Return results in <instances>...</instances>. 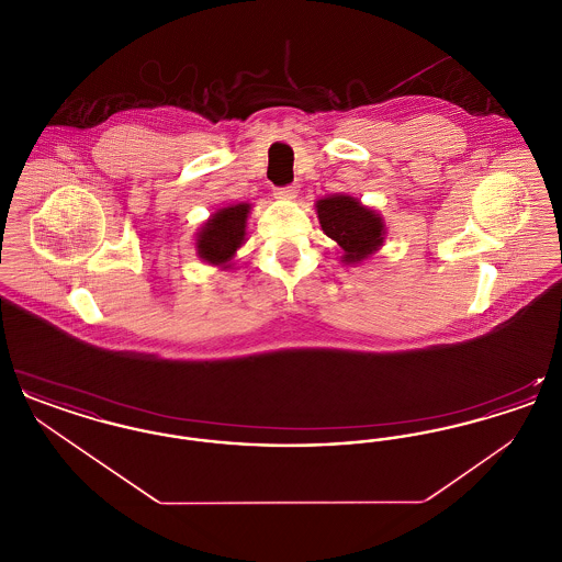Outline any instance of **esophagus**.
I'll list each match as a JSON object with an SVG mask.
<instances>
[{
	"label": "esophagus",
	"mask_w": 562,
	"mask_h": 562,
	"mask_svg": "<svg viewBox=\"0 0 562 562\" xmlns=\"http://www.w3.org/2000/svg\"><path fill=\"white\" fill-rule=\"evenodd\" d=\"M273 193H276V198H280V200H294L296 193H299V188H296V186H286V188L276 189Z\"/></svg>",
	"instance_id": "esophagus-1"
}]
</instances>
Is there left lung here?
Listing matches in <instances>:
<instances>
[{
  "mask_svg": "<svg viewBox=\"0 0 562 562\" xmlns=\"http://www.w3.org/2000/svg\"><path fill=\"white\" fill-rule=\"evenodd\" d=\"M316 211L322 232L341 246L346 266L362 263L383 246V218L373 209L362 206L360 200L337 193L318 200Z\"/></svg>",
  "mask_w": 562,
  "mask_h": 562,
  "instance_id": "left-lung-1",
  "label": "left lung"
}]
</instances>
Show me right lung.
<instances>
[{"mask_svg":"<svg viewBox=\"0 0 562 562\" xmlns=\"http://www.w3.org/2000/svg\"><path fill=\"white\" fill-rule=\"evenodd\" d=\"M248 213L250 204L244 202L218 209L195 234L198 257L211 266L232 268L229 261L244 244Z\"/></svg>","mask_w":562,"mask_h":562,"instance_id":"add662e5","label":"right lung"}]
</instances>
